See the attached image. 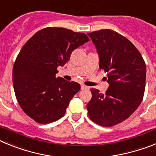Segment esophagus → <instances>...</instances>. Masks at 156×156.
Listing matches in <instances>:
<instances>
[{
  "instance_id": "1",
  "label": "esophagus",
  "mask_w": 156,
  "mask_h": 156,
  "mask_svg": "<svg viewBox=\"0 0 156 156\" xmlns=\"http://www.w3.org/2000/svg\"><path fill=\"white\" fill-rule=\"evenodd\" d=\"M81 89H82V90H85V89H89V87L86 86V85H84V84H81Z\"/></svg>"
}]
</instances>
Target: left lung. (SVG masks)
Masks as SVG:
<instances>
[{"label": "left lung", "instance_id": "1", "mask_svg": "<svg viewBox=\"0 0 156 156\" xmlns=\"http://www.w3.org/2000/svg\"><path fill=\"white\" fill-rule=\"evenodd\" d=\"M87 35L97 48L99 67L107 74L109 83L105 94L90 89L87 114L95 123L109 127L128 119L142 101L145 62L137 48L117 32L101 30Z\"/></svg>", "mask_w": 156, "mask_h": 156}]
</instances>
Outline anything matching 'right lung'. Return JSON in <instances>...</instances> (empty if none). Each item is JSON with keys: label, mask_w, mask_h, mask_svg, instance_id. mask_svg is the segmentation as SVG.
I'll list each match as a JSON object with an SVG mask.
<instances>
[{"label": "right lung", "mask_w": 156, "mask_h": 156, "mask_svg": "<svg viewBox=\"0 0 156 156\" xmlns=\"http://www.w3.org/2000/svg\"><path fill=\"white\" fill-rule=\"evenodd\" d=\"M87 41L89 37L83 33L47 27L23 45L14 64L12 81L18 103L34 121L46 124L65 115L80 85L57 78V68L64 66L72 52Z\"/></svg>", "instance_id": "1"}]
</instances>
